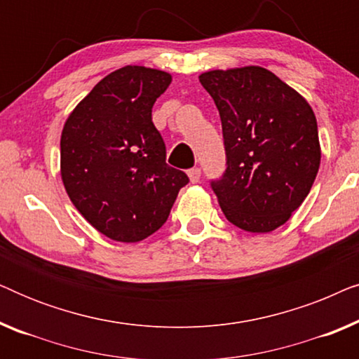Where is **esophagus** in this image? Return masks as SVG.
<instances>
[{
	"mask_svg": "<svg viewBox=\"0 0 359 359\" xmlns=\"http://www.w3.org/2000/svg\"><path fill=\"white\" fill-rule=\"evenodd\" d=\"M188 176H189L191 183H198V181L201 180V170L199 168H191V170H188Z\"/></svg>",
	"mask_w": 359,
	"mask_h": 359,
	"instance_id": "1",
	"label": "esophagus"
}]
</instances>
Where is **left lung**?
Returning a JSON list of instances; mask_svg holds the SVG:
<instances>
[{
	"label": "left lung",
	"instance_id": "obj_1",
	"mask_svg": "<svg viewBox=\"0 0 359 359\" xmlns=\"http://www.w3.org/2000/svg\"><path fill=\"white\" fill-rule=\"evenodd\" d=\"M199 81L222 122L227 168L210 181L222 212L247 232H273L304 203L317 176L316 114L262 67L205 72Z\"/></svg>",
	"mask_w": 359,
	"mask_h": 359
}]
</instances>
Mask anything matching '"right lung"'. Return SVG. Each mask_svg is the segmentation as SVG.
Wrapping results in <instances>:
<instances>
[{"label":"right lung","instance_id":"1","mask_svg":"<svg viewBox=\"0 0 359 359\" xmlns=\"http://www.w3.org/2000/svg\"><path fill=\"white\" fill-rule=\"evenodd\" d=\"M171 83L154 68L127 65L93 88L63 126L62 181L80 214L111 240L140 242L168 219L184 171L166 165L151 107Z\"/></svg>","mask_w":359,"mask_h":359}]
</instances>
